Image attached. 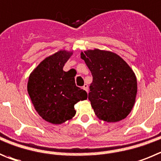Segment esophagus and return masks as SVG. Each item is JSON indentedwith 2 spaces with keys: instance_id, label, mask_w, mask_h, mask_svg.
I'll return each instance as SVG.
<instances>
[{
  "instance_id": "1",
  "label": "esophagus",
  "mask_w": 161,
  "mask_h": 161,
  "mask_svg": "<svg viewBox=\"0 0 161 161\" xmlns=\"http://www.w3.org/2000/svg\"><path fill=\"white\" fill-rule=\"evenodd\" d=\"M83 88H84V89L85 90V91L87 92H88V85H87V84H85V85H84V86H83Z\"/></svg>"
}]
</instances>
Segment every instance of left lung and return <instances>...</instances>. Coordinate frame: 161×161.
Listing matches in <instances>:
<instances>
[{"mask_svg":"<svg viewBox=\"0 0 161 161\" xmlns=\"http://www.w3.org/2000/svg\"><path fill=\"white\" fill-rule=\"evenodd\" d=\"M80 58L92 75L88 99L101 120L115 122L130 113L137 92L132 69L116 53L99 49L81 52Z\"/></svg>","mask_w":161,"mask_h":161,"instance_id":"8db88e82","label":"left lung"}]
</instances>
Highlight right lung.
<instances>
[{"mask_svg":"<svg viewBox=\"0 0 161 161\" xmlns=\"http://www.w3.org/2000/svg\"><path fill=\"white\" fill-rule=\"evenodd\" d=\"M73 52L59 50L47 57L32 71L27 92L38 114L47 122L62 124L76 114L74 105L88 94L76 86L75 75L63 67Z\"/></svg>","mask_w":161,"mask_h":161,"instance_id":"right-lung-1","label":"right lung"}]
</instances>
